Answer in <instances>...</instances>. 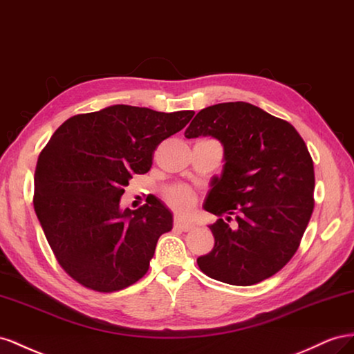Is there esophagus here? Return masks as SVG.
<instances>
[{
  "instance_id": "34e87169",
  "label": "esophagus",
  "mask_w": 354,
  "mask_h": 354,
  "mask_svg": "<svg viewBox=\"0 0 354 354\" xmlns=\"http://www.w3.org/2000/svg\"><path fill=\"white\" fill-rule=\"evenodd\" d=\"M175 227L179 228V230H183V231H189V230L194 228V224H193V222L184 219V218L178 216V218H175Z\"/></svg>"
}]
</instances>
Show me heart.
Segmentation results:
<instances>
[{
	"mask_svg": "<svg viewBox=\"0 0 354 354\" xmlns=\"http://www.w3.org/2000/svg\"><path fill=\"white\" fill-rule=\"evenodd\" d=\"M167 200L171 206L179 210H188L196 203L194 194L185 187L171 188L167 193Z\"/></svg>",
	"mask_w": 354,
	"mask_h": 354,
	"instance_id": "obj_1",
	"label": "heart"
}]
</instances>
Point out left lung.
<instances>
[{"instance_id": "8db88e82", "label": "left lung", "mask_w": 354, "mask_h": 354, "mask_svg": "<svg viewBox=\"0 0 354 354\" xmlns=\"http://www.w3.org/2000/svg\"><path fill=\"white\" fill-rule=\"evenodd\" d=\"M212 136L224 147L205 210L231 214L209 228L215 246L198 257L200 270L228 285L250 286L276 274L297 252L315 207V167L295 127L248 102L201 109L185 138Z\"/></svg>"}]
</instances>
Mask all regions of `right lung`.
Here are the masks:
<instances>
[{
  "label": "right lung",
  "instance_id": "right-lung-1",
  "mask_svg": "<svg viewBox=\"0 0 354 354\" xmlns=\"http://www.w3.org/2000/svg\"><path fill=\"white\" fill-rule=\"evenodd\" d=\"M193 115L111 105L68 118L50 138L37 161L34 209L57 262L78 283L114 292L145 276L174 215L160 200L130 210L120 198L133 175L153 166L161 140Z\"/></svg>",
  "mask_w": 354,
  "mask_h": 354
}]
</instances>
